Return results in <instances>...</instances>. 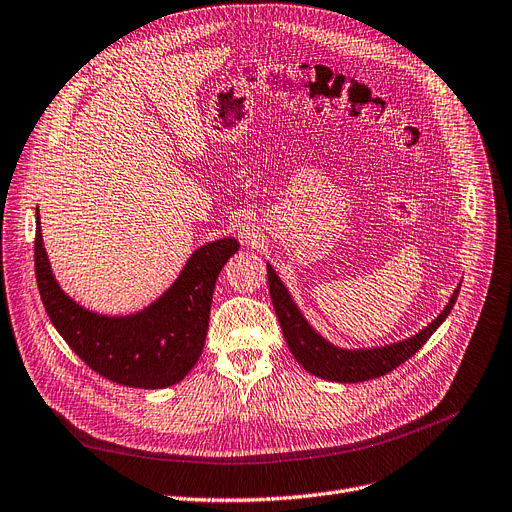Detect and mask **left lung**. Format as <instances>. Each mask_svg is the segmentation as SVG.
I'll return each instance as SVG.
<instances>
[{
	"label": "left lung",
	"instance_id": "1",
	"mask_svg": "<svg viewBox=\"0 0 512 512\" xmlns=\"http://www.w3.org/2000/svg\"><path fill=\"white\" fill-rule=\"evenodd\" d=\"M269 271V292L275 306L277 319L281 323V332L285 342H288L294 359L304 367L306 372L313 376L332 380V382H365L372 378H380L388 372H393L395 367L405 363L412 355H416L422 344L435 334L437 327L445 321L449 311L454 309L456 298L460 288L449 298L443 313L428 323L422 332L416 336L401 340L397 344L380 346V349H359V351H344L338 346L323 340L313 327L306 323L298 306L290 298L285 285L273 271L271 264H267Z\"/></svg>",
	"mask_w": 512,
	"mask_h": 512
}]
</instances>
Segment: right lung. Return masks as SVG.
Listing matches in <instances>:
<instances>
[{"label": "right lung", "instance_id": "1", "mask_svg": "<svg viewBox=\"0 0 512 512\" xmlns=\"http://www.w3.org/2000/svg\"><path fill=\"white\" fill-rule=\"evenodd\" d=\"M237 250L235 239L203 245L149 309L130 317H105L75 304L60 290L37 214L35 277L52 325L90 370L124 386L166 388L185 378L197 363L208 334L216 279Z\"/></svg>", "mask_w": 512, "mask_h": 512}]
</instances>
